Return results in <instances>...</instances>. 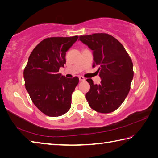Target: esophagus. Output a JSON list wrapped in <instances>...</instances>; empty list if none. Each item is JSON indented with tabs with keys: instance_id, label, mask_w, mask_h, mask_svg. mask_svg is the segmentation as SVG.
Instances as JSON below:
<instances>
[{
	"instance_id": "obj_1",
	"label": "esophagus",
	"mask_w": 158,
	"mask_h": 158,
	"mask_svg": "<svg viewBox=\"0 0 158 158\" xmlns=\"http://www.w3.org/2000/svg\"><path fill=\"white\" fill-rule=\"evenodd\" d=\"M79 80H80V81H85V80L86 79H85V78H84L83 76H79Z\"/></svg>"
}]
</instances>
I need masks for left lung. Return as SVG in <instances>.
<instances>
[{
    "instance_id": "left-lung-1",
    "label": "left lung",
    "mask_w": 158,
    "mask_h": 158,
    "mask_svg": "<svg viewBox=\"0 0 158 158\" xmlns=\"http://www.w3.org/2000/svg\"><path fill=\"white\" fill-rule=\"evenodd\" d=\"M79 40L93 51V68H98L100 85L86 81L90 89L86 94L89 106L97 112L111 113L127 97L134 76L131 57L120 42L111 35L97 33L80 36Z\"/></svg>"
}]
</instances>
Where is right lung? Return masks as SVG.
<instances>
[{
	"label": "right lung",
	"mask_w": 158,
	"mask_h": 158,
	"mask_svg": "<svg viewBox=\"0 0 158 158\" xmlns=\"http://www.w3.org/2000/svg\"><path fill=\"white\" fill-rule=\"evenodd\" d=\"M78 36L51 37L42 40L31 52L23 71L26 89L31 101L48 116L64 115L71 107L72 94L79 82L58 72L65 64L66 52Z\"/></svg>",
	"instance_id": "add662e5"
}]
</instances>
